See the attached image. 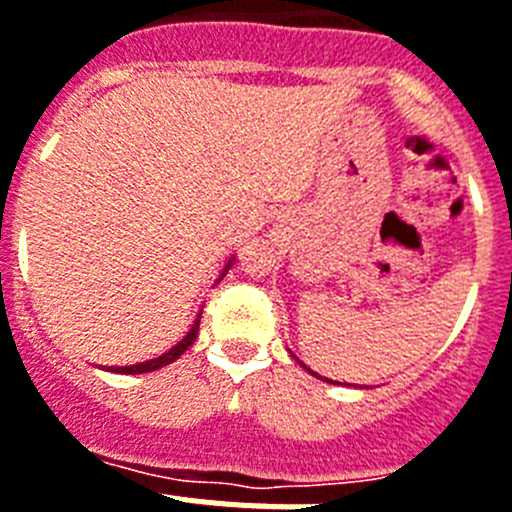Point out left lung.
I'll use <instances>...</instances> for the list:
<instances>
[{
  "mask_svg": "<svg viewBox=\"0 0 512 512\" xmlns=\"http://www.w3.org/2000/svg\"><path fill=\"white\" fill-rule=\"evenodd\" d=\"M300 364H302V361H300ZM302 366H305V364H302ZM307 372H310V369H307ZM312 374H315V372H312Z\"/></svg>",
  "mask_w": 512,
  "mask_h": 512,
  "instance_id": "1",
  "label": "left lung"
}]
</instances>
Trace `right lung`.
<instances>
[{"mask_svg":"<svg viewBox=\"0 0 512 512\" xmlns=\"http://www.w3.org/2000/svg\"><path fill=\"white\" fill-rule=\"evenodd\" d=\"M194 330H197V328L192 325V328H189V333H187V338H182V341L176 343L171 351H166L164 356H158V359H151V361H146V364H140V366H125V372H148V369H158V366H164V364H169V361L179 359V354H184V348L192 343Z\"/></svg>","mask_w":512,"mask_h":512,"instance_id":"1","label":"right lung"}]
</instances>
